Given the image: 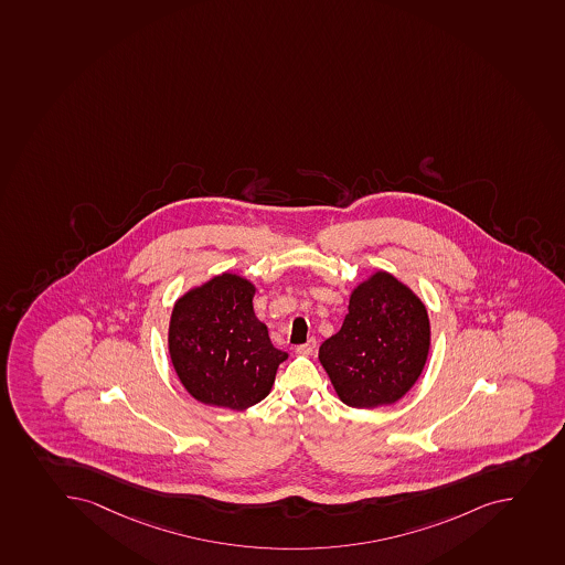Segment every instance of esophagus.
I'll return each instance as SVG.
<instances>
[{"instance_id": "esophagus-1", "label": "esophagus", "mask_w": 565, "mask_h": 565, "mask_svg": "<svg viewBox=\"0 0 565 565\" xmlns=\"http://www.w3.org/2000/svg\"><path fill=\"white\" fill-rule=\"evenodd\" d=\"M317 341L316 339H310L308 343L299 344L297 347L296 352L302 353V355H311V353L316 352Z\"/></svg>"}]
</instances>
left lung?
Instances as JSON below:
<instances>
[{"instance_id":"8db88e82","label":"left lung","mask_w":565,"mask_h":565,"mask_svg":"<svg viewBox=\"0 0 565 565\" xmlns=\"http://www.w3.org/2000/svg\"><path fill=\"white\" fill-rule=\"evenodd\" d=\"M430 322L422 299L388 271H375L350 296L343 327L319 349L339 399L353 408L392 405L422 375Z\"/></svg>"}]
</instances>
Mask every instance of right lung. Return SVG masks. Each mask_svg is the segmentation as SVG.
<instances>
[{
    "label": "right lung",
    "instance_id": "1",
    "mask_svg": "<svg viewBox=\"0 0 565 565\" xmlns=\"http://www.w3.org/2000/svg\"><path fill=\"white\" fill-rule=\"evenodd\" d=\"M255 285L215 275L174 302L168 347L185 391L204 405L246 411L268 396L288 353L275 349L254 311Z\"/></svg>",
    "mask_w": 565,
    "mask_h": 565
}]
</instances>
